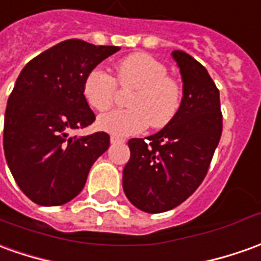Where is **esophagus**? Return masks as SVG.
Returning <instances> with one entry per match:
<instances>
[{
  "mask_svg": "<svg viewBox=\"0 0 261 261\" xmlns=\"http://www.w3.org/2000/svg\"><path fill=\"white\" fill-rule=\"evenodd\" d=\"M123 142H125V139H123V138L115 136V135H112V136H111V143H123Z\"/></svg>",
  "mask_w": 261,
  "mask_h": 261,
  "instance_id": "obj_1",
  "label": "esophagus"
}]
</instances>
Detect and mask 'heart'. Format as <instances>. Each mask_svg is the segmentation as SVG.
<instances>
[{
	"label": "heart",
	"mask_w": 261,
	"mask_h": 261,
	"mask_svg": "<svg viewBox=\"0 0 261 261\" xmlns=\"http://www.w3.org/2000/svg\"><path fill=\"white\" fill-rule=\"evenodd\" d=\"M118 85L134 89L126 109H116L100 116L98 126L116 136L141 134L150 123L163 127L170 123L182 105V89L168 76L166 66L148 54H132L119 61L115 78L102 68H93L84 79L82 93L89 107L107 112L115 103Z\"/></svg>",
	"instance_id": "obj_1"
}]
</instances>
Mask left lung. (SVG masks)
<instances>
[{"mask_svg":"<svg viewBox=\"0 0 261 261\" xmlns=\"http://www.w3.org/2000/svg\"><path fill=\"white\" fill-rule=\"evenodd\" d=\"M172 57L183 81L179 112L158 134L127 142L123 190L134 206L148 213L173 209L200 186L223 129L219 89L206 68L183 51Z\"/></svg>","mask_w":261,"mask_h":261,"instance_id":"8db88e82","label":"left lung"}]
</instances>
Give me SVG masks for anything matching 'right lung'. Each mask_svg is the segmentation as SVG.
<instances>
[{
	"label": "right lung",
	"instance_id": "right-lung-1",
	"mask_svg": "<svg viewBox=\"0 0 261 261\" xmlns=\"http://www.w3.org/2000/svg\"><path fill=\"white\" fill-rule=\"evenodd\" d=\"M119 46L66 39L31 59L18 76L5 109L4 153L27 197L59 206L81 193L89 169L109 148V135L69 136L95 113L82 93L84 79Z\"/></svg>",
	"mask_w": 261,
	"mask_h": 261
}]
</instances>
